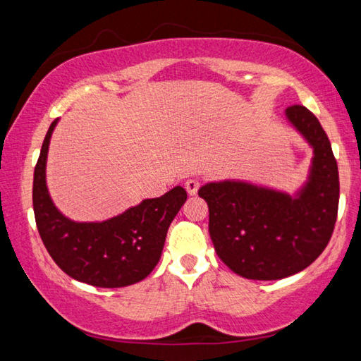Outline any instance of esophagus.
Wrapping results in <instances>:
<instances>
[{
  "label": "esophagus",
  "mask_w": 361,
  "mask_h": 361,
  "mask_svg": "<svg viewBox=\"0 0 361 361\" xmlns=\"http://www.w3.org/2000/svg\"><path fill=\"white\" fill-rule=\"evenodd\" d=\"M199 186H200V183H199V180H195V178H189V180H186V183H185V188H186V191H188L189 195H195V194H197Z\"/></svg>",
  "instance_id": "obj_1"
}]
</instances>
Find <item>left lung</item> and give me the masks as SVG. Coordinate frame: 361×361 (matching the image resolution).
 <instances>
[{
  "label": "left lung",
  "mask_w": 361,
  "mask_h": 361,
  "mask_svg": "<svg viewBox=\"0 0 361 361\" xmlns=\"http://www.w3.org/2000/svg\"><path fill=\"white\" fill-rule=\"evenodd\" d=\"M286 119L314 148L309 180L295 197L243 181L207 183L209 231L216 255L232 272L279 280L312 264L331 239L339 205L338 164L319 119L301 105Z\"/></svg>",
  "instance_id": "8db88e82"
}]
</instances>
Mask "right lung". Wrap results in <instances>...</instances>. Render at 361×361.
I'll list each match as a JSON object with an SVG mask.
<instances>
[{"label":"right lung","mask_w":361,"mask_h":361,"mask_svg":"<svg viewBox=\"0 0 361 361\" xmlns=\"http://www.w3.org/2000/svg\"><path fill=\"white\" fill-rule=\"evenodd\" d=\"M57 121L46 133L33 176V210L42 243L56 264L78 282L99 288L137 283L161 259L169 226L188 194L175 186L106 221H71L57 210L46 186L49 142Z\"/></svg>","instance_id":"right-lung-1"}]
</instances>
